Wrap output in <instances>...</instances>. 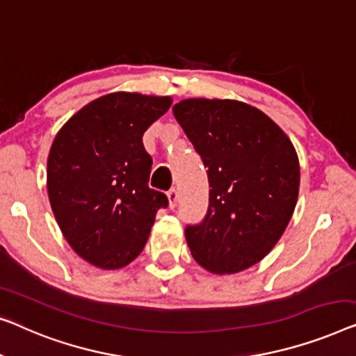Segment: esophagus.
Instances as JSON below:
<instances>
[{
	"mask_svg": "<svg viewBox=\"0 0 356 356\" xmlns=\"http://www.w3.org/2000/svg\"><path fill=\"white\" fill-rule=\"evenodd\" d=\"M177 198H179L177 190H176V188H171V190H169V192H168L169 207H171V208H176V204H177Z\"/></svg>",
	"mask_w": 356,
	"mask_h": 356,
	"instance_id": "esophagus-1",
	"label": "esophagus"
}]
</instances>
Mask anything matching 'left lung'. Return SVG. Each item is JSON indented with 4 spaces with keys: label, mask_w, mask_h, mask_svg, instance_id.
I'll list each match as a JSON object with an SVG mask.
<instances>
[{
    "label": "left lung",
    "mask_w": 356,
    "mask_h": 356,
    "mask_svg": "<svg viewBox=\"0 0 356 356\" xmlns=\"http://www.w3.org/2000/svg\"><path fill=\"white\" fill-rule=\"evenodd\" d=\"M172 111L211 187L207 218L185 229L190 253L213 274L245 271L276 247L297 207L293 143L271 118L237 99L187 98Z\"/></svg>",
    "instance_id": "8db88e82"
}]
</instances>
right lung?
Listing matches in <instances>:
<instances>
[{
	"label": "right lung",
	"instance_id": "obj_1",
	"mask_svg": "<svg viewBox=\"0 0 356 356\" xmlns=\"http://www.w3.org/2000/svg\"><path fill=\"white\" fill-rule=\"evenodd\" d=\"M171 97L114 92L74 114L53 140L47 188L64 238L102 269L127 266L142 252L168 197L148 187L152 156L142 137Z\"/></svg>",
	"mask_w": 356,
	"mask_h": 356
}]
</instances>
